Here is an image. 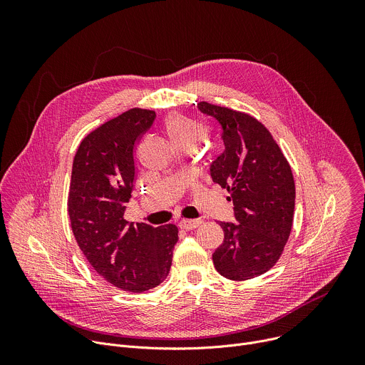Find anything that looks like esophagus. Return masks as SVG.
<instances>
[{
    "mask_svg": "<svg viewBox=\"0 0 365 365\" xmlns=\"http://www.w3.org/2000/svg\"><path fill=\"white\" fill-rule=\"evenodd\" d=\"M200 225V220H182L179 222V227L183 230H195Z\"/></svg>",
    "mask_w": 365,
    "mask_h": 365,
    "instance_id": "1",
    "label": "esophagus"
}]
</instances>
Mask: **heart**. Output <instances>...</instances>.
<instances>
[{
    "label": "heart",
    "instance_id": "1",
    "mask_svg": "<svg viewBox=\"0 0 365 365\" xmlns=\"http://www.w3.org/2000/svg\"><path fill=\"white\" fill-rule=\"evenodd\" d=\"M163 128L178 148H195L206 135V127L200 121L180 113L166 115Z\"/></svg>",
    "mask_w": 365,
    "mask_h": 365
}]
</instances>
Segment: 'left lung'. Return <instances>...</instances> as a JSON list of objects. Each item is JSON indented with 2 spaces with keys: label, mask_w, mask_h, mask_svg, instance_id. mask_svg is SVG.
Wrapping results in <instances>:
<instances>
[{
  "label": "left lung",
  "mask_w": 365,
  "mask_h": 365,
  "mask_svg": "<svg viewBox=\"0 0 365 365\" xmlns=\"http://www.w3.org/2000/svg\"><path fill=\"white\" fill-rule=\"evenodd\" d=\"M222 127L224 153L211 176L234 202L238 224L221 222L224 242L212 254L218 273L248 280L269 272L283 254L294 214V179L272 133L250 114L199 102Z\"/></svg>",
  "instance_id": "left-lung-1"
}]
</instances>
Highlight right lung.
I'll list each match as a JSON object with an SVG mask.
<instances>
[{
  "label": "right lung",
  "mask_w": 365,
  "mask_h": 365,
  "mask_svg": "<svg viewBox=\"0 0 365 365\" xmlns=\"http://www.w3.org/2000/svg\"><path fill=\"white\" fill-rule=\"evenodd\" d=\"M155 113L131 108L79 144L68 196L76 242L93 270L124 292H145L170 272L178 227L128 224L125 203L135 180L134 151Z\"/></svg>",
  "instance_id": "right-lung-1"
}]
</instances>
